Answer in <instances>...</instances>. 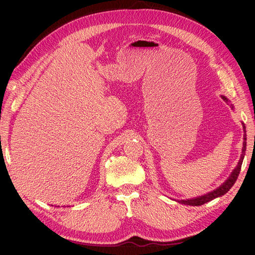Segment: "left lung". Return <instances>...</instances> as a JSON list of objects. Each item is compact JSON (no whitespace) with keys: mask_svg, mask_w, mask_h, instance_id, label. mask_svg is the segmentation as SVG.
Here are the masks:
<instances>
[{"mask_svg":"<svg viewBox=\"0 0 255 255\" xmlns=\"http://www.w3.org/2000/svg\"><path fill=\"white\" fill-rule=\"evenodd\" d=\"M224 100L227 101L226 98L223 97ZM244 127V132H247L245 130V126ZM245 150H247V133H244V143H243V149H242V156L241 159L239 162V165L236 166V169L233 171V173L231 174L230 179H228L225 183L223 185H221L218 189L214 190V191H211L209 193H207L205 196H201V197H198V198H193V199H190V200H181L180 202L181 204H184V205H189V206H201L206 204V202H208L210 200L215 199V198L217 197H221L223 195H225V193L230 190L234 183L236 182L237 178H239V174L241 172V166H242V162H243V158H244V155H245Z\"/></svg>","mask_w":255,"mask_h":255,"instance_id":"left-lung-1","label":"left lung"}]
</instances>
